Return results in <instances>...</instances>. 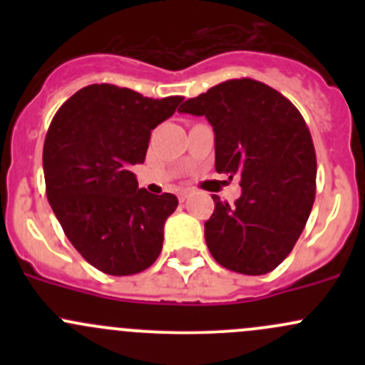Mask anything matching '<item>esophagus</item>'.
Wrapping results in <instances>:
<instances>
[{
	"mask_svg": "<svg viewBox=\"0 0 365 365\" xmlns=\"http://www.w3.org/2000/svg\"><path fill=\"white\" fill-rule=\"evenodd\" d=\"M187 197H189V190H180V192H178L180 203H183V201H185Z\"/></svg>",
	"mask_w": 365,
	"mask_h": 365,
	"instance_id": "34e87169",
	"label": "esophagus"
}]
</instances>
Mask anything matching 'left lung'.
<instances>
[{
    "label": "left lung",
    "instance_id": "left-lung-1",
    "mask_svg": "<svg viewBox=\"0 0 365 365\" xmlns=\"http://www.w3.org/2000/svg\"><path fill=\"white\" fill-rule=\"evenodd\" d=\"M178 111L210 121L217 173L240 178L235 205L212 196L205 240L213 259L238 274H268L295 247L314 203L316 152L304 118L284 95L247 77L217 84Z\"/></svg>",
    "mask_w": 365,
    "mask_h": 365
}]
</instances>
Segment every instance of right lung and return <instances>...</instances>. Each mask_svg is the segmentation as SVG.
Instances as JSON below:
<instances>
[{
    "label": "right lung",
    "instance_id": "obj_1",
    "mask_svg": "<svg viewBox=\"0 0 365 365\" xmlns=\"http://www.w3.org/2000/svg\"><path fill=\"white\" fill-rule=\"evenodd\" d=\"M183 97L148 98L114 84H90L58 109L43 143L46 192L70 244L109 275L146 270L159 257L173 194L139 189L150 135Z\"/></svg>",
    "mask_w": 365,
    "mask_h": 365
}]
</instances>
